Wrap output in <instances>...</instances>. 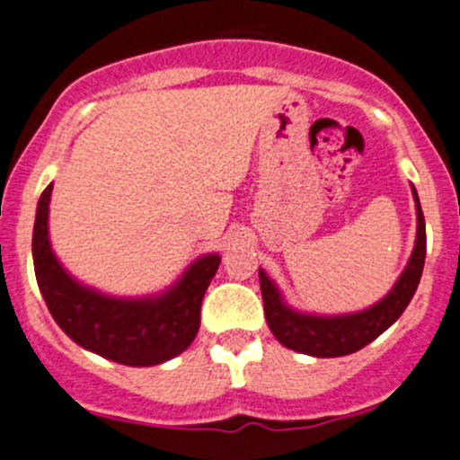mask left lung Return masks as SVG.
Returning a JSON list of instances; mask_svg holds the SVG:
<instances>
[{
    "instance_id": "left-lung-1",
    "label": "left lung",
    "mask_w": 460,
    "mask_h": 460,
    "mask_svg": "<svg viewBox=\"0 0 460 460\" xmlns=\"http://www.w3.org/2000/svg\"><path fill=\"white\" fill-rule=\"evenodd\" d=\"M411 190L413 199H416L418 216L416 247H413L411 258H409L407 267L400 274L398 283L376 305L367 307L362 312H353V314H303V312L292 310L283 301L279 288H276L274 280L265 271H258L267 325H270L274 337L283 343L285 349H292L303 355H312V358H341V355H350L355 350L364 349L367 343L380 337L389 325H394L400 319L404 307L409 305V301L416 294L418 283H420L427 253L425 216H422L420 199H418L413 186Z\"/></svg>"
}]
</instances>
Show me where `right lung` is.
<instances>
[{
    "label": "right lung",
    "instance_id": "add662e5",
    "mask_svg": "<svg viewBox=\"0 0 460 460\" xmlns=\"http://www.w3.org/2000/svg\"><path fill=\"white\" fill-rule=\"evenodd\" d=\"M44 189L33 226V265L40 292L56 323L78 346L126 367H155L184 353L199 330V310L220 267L217 253L198 258L159 296L117 298L84 288L58 262L49 243V202Z\"/></svg>",
    "mask_w": 460,
    "mask_h": 460
}]
</instances>
